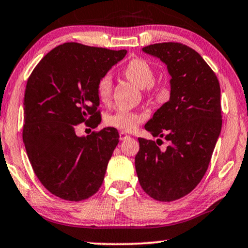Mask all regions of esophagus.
Returning a JSON list of instances; mask_svg holds the SVG:
<instances>
[{
    "instance_id": "34e87169",
    "label": "esophagus",
    "mask_w": 248,
    "mask_h": 248,
    "mask_svg": "<svg viewBox=\"0 0 248 248\" xmlns=\"http://www.w3.org/2000/svg\"><path fill=\"white\" fill-rule=\"evenodd\" d=\"M119 136H120V141H124V140H127L128 137H129V135H127V134L124 132H120Z\"/></svg>"
}]
</instances>
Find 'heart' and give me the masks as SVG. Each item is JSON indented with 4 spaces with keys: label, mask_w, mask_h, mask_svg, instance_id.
Returning <instances> with one entry per match:
<instances>
[{
    "label": "heart",
    "mask_w": 248,
    "mask_h": 248,
    "mask_svg": "<svg viewBox=\"0 0 248 248\" xmlns=\"http://www.w3.org/2000/svg\"><path fill=\"white\" fill-rule=\"evenodd\" d=\"M124 75L130 82L145 89V91L150 90L151 85L155 82V71L153 65L143 59H133L126 64L124 69ZM97 94L100 101L107 103L111 99L112 95V78L109 75L103 76L97 83ZM142 121V115L137 113L119 109L113 114L106 116L105 122L107 126L124 130V132H133L137 124Z\"/></svg>",
    "instance_id": "b5f03b06"
}]
</instances>
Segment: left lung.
I'll return each instance as SVG.
<instances>
[{
    "label": "left lung",
    "mask_w": 248,
    "mask_h": 248,
    "mask_svg": "<svg viewBox=\"0 0 248 248\" xmlns=\"http://www.w3.org/2000/svg\"><path fill=\"white\" fill-rule=\"evenodd\" d=\"M166 64L171 76L170 99L144 128L169 142L165 151L140 137L135 169L140 185L157 201L178 200L198 186L209 166L222 129L220 88L202 56L179 43L143 47Z\"/></svg>",
    "instance_id": "left-lung-1"
}]
</instances>
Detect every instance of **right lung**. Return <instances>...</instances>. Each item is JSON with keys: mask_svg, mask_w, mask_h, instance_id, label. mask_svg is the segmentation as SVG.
Here are the masks:
<instances>
[{"mask_svg": "<svg viewBox=\"0 0 248 248\" xmlns=\"http://www.w3.org/2000/svg\"><path fill=\"white\" fill-rule=\"evenodd\" d=\"M127 54L77 43L55 47L32 71L24 93L23 141L45 188L68 201L98 192L119 143L115 128L77 136L76 126L100 124L97 83Z\"/></svg>", "mask_w": 248, "mask_h": 248, "instance_id": "obj_1", "label": "right lung"}]
</instances>
